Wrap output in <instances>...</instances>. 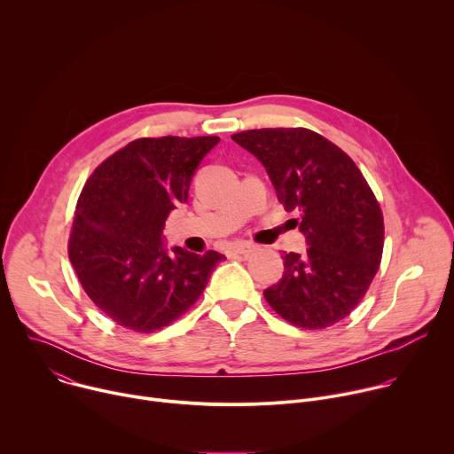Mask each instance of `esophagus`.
I'll return each instance as SVG.
<instances>
[{
    "label": "esophagus",
    "mask_w": 454,
    "mask_h": 454,
    "mask_svg": "<svg viewBox=\"0 0 454 454\" xmlns=\"http://www.w3.org/2000/svg\"><path fill=\"white\" fill-rule=\"evenodd\" d=\"M253 246L247 244V242H239V244H233L230 247V254H237V256H247L253 253Z\"/></svg>",
    "instance_id": "1"
}]
</instances>
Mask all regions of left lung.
Listing matches in <instances>:
<instances>
[{
	"label": "left lung",
	"instance_id": "obj_1",
	"mask_svg": "<svg viewBox=\"0 0 454 454\" xmlns=\"http://www.w3.org/2000/svg\"><path fill=\"white\" fill-rule=\"evenodd\" d=\"M261 161L286 210L300 212L305 253H284L266 301L300 329H327L366 294L382 256L384 221L364 176L338 145L305 127L231 137Z\"/></svg>",
	"mask_w": 454,
	"mask_h": 454
}]
</instances>
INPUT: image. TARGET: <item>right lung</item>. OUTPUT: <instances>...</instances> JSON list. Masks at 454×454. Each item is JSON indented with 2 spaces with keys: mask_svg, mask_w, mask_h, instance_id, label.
<instances>
[{
  "mask_svg": "<svg viewBox=\"0 0 454 454\" xmlns=\"http://www.w3.org/2000/svg\"><path fill=\"white\" fill-rule=\"evenodd\" d=\"M217 137L138 138L88 177L68 240L74 270L91 301L116 325L154 333L203 294L224 254L172 247L161 231L186 203L193 172Z\"/></svg>",
  "mask_w": 454,
  "mask_h": 454,
  "instance_id": "1",
  "label": "right lung"
}]
</instances>
